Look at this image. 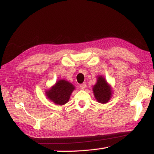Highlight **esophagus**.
Segmentation results:
<instances>
[{
	"label": "esophagus",
	"mask_w": 154,
	"mask_h": 154,
	"mask_svg": "<svg viewBox=\"0 0 154 154\" xmlns=\"http://www.w3.org/2000/svg\"><path fill=\"white\" fill-rule=\"evenodd\" d=\"M80 88H81V89L84 90L86 88V83H83L81 84V85H80Z\"/></svg>",
	"instance_id": "1"
}]
</instances>
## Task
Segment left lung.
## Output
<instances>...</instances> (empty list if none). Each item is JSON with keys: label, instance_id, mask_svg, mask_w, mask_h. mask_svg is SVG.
Segmentation results:
<instances>
[{"label": "left lung", "instance_id": "1", "mask_svg": "<svg viewBox=\"0 0 154 154\" xmlns=\"http://www.w3.org/2000/svg\"><path fill=\"white\" fill-rule=\"evenodd\" d=\"M93 93L98 102L105 104L110 100L112 90L104 77L98 76L97 83L93 86Z\"/></svg>", "mask_w": 154, "mask_h": 154}]
</instances>
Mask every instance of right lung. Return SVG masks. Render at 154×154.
I'll return each instance as SVG.
<instances>
[{
  "mask_svg": "<svg viewBox=\"0 0 154 154\" xmlns=\"http://www.w3.org/2000/svg\"><path fill=\"white\" fill-rule=\"evenodd\" d=\"M75 87L65 80H60L50 90L46 91V96L54 104L64 105L68 102Z\"/></svg>",
  "mask_w": 154,
  "mask_h": 154,
  "instance_id": "add662e5",
  "label": "right lung"
}]
</instances>
